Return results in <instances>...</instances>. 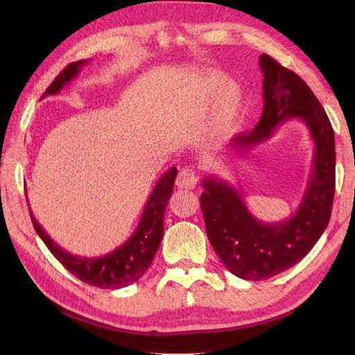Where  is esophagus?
<instances>
[{
  "label": "esophagus",
  "mask_w": 355,
  "mask_h": 355,
  "mask_svg": "<svg viewBox=\"0 0 355 355\" xmlns=\"http://www.w3.org/2000/svg\"><path fill=\"white\" fill-rule=\"evenodd\" d=\"M176 184L180 188H188V189H194L198 184V175L197 170L194 167H184L178 175Z\"/></svg>",
  "instance_id": "1"
}]
</instances>
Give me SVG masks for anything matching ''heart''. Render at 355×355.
<instances>
[{"label":"heart","mask_w":355,"mask_h":355,"mask_svg":"<svg viewBox=\"0 0 355 355\" xmlns=\"http://www.w3.org/2000/svg\"><path fill=\"white\" fill-rule=\"evenodd\" d=\"M222 84H223L222 77L214 78V92H218L222 87ZM241 110H243V94L240 89L234 84L227 85L222 92L216 112H214L213 125H211L213 135L219 139L228 137L230 135H232V132L235 130V125H237L240 120Z\"/></svg>","instance_id":"heart-1"}]
</instances>
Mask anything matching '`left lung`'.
Masks as SVG:
<instances>
[{"mask_svg": "<svg viewBox=\"0 0 355 355\" xmlns=\"http://www.w3.org/2000/svg\"><path fill=\"white\" fill-rule=\"evenodd\" d=\"M263 110L249 133L230 149L244 154L270 139L278 125L299 118L314 142L313 168L297 210L277 223L256 219L237 188L216 176L202 179L200 204L210 244L223 265L243 280L259 282L296 265L309 253L330 220L335 197V133L323 106L306 83L271 56L261 55Z\"/></svg>", "mask_w": 355, "mask_h": 355, "instance_id": "left-lung-1", "label": "left lung"}]
</instances>
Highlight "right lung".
Segmentation results:
<instances>
[{
  "label": "right lung",
  "mask_w": 355,
  "mask_h": 355,
  "mask_svg": "<svg viewBox=\"0 0 355 355\" xmlns=\"http://www.w3.org/2000/svg\"><path fill=\"white\" fill-rule=\"evenodd\" d=\"M89 60H78L69 63L58 77L55 78L49 89L42 94V99L46 96L59 93L63 85L69 84L77 77L83 65ZM178 176L176 167H171L168 171L159 178L154 191L148 198L146 206L144 209L142 218L133 235L123 245L112 250L111 253L99 256V257H83L72 254L68 250L53 241L49 234L42 230L41 225L31 213L32 225L40 235V239L44 241L47 249L53 256L73 274L81 282L101 287V288H121L136 283L141 278L149 266H151L154 256L158 250L159 243L163 240V228H164V213L168 204V200L173 192L175 179Z\"/></svg>",
  "instance_id": "add662e5"
}]
</instances>
